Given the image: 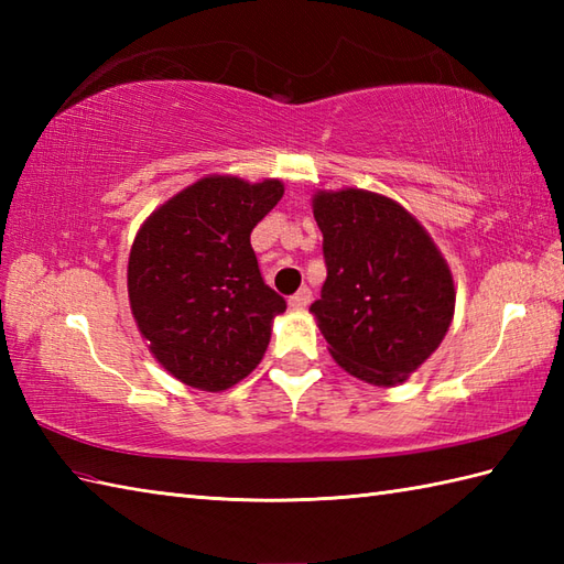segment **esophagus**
I'll list each match as a JSON object with an SVG mask.
<instances>
[{
  "mask_svg": "<svg viewBox=\"0 0 564 564\" xmlns=\"http://www.w3.org/2000/svg\"><path fill=\"white\" fill-rule=\"evenodd\" d=\"M310 301H313V291L301 289L295 295L289 297V305H291V310H305L310 305Z\"/></svg>",
  "mask_w": 564,
  "mask_h": 564,
  "instance_id": "34e87169",
  "label": "esophagus"
}]
</instances>
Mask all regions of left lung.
<instances>
[{
  "label": "left lung",
  "instance_id": "8db88e82",
  "mask_svg": "<svg viewBox=\"0 0 564 564\" xmlns=\"http://www.w3.org/2000/svg\"><path fill=\"white\" fill-rule=\"evenodd\" d=\"M313 213L327 281L310 313L332 358L370 386H400L453 322L448 261L410 210L373 191H317Z\"/></svg>",
  "mask_w": 564,
  "mask_h": 564
}]
</instances>
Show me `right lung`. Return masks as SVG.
<instances>
[{
    "mask_svg": "<svg viewBox=\"0 0 564 564\" xmlns=\"http://www.w3.org/2000/svg\"><path fill=\"white\" fill-rule=\"evenodd\" d=\"M283 182L208 174L140 225L128 257V301L158 364L188 388L223 392L267 354L283 297L261 279L249 235Z\"/></svg>",
    "mask_w": 564,
    "mask_h": 564,
    "instance_id": "right-lung-1",
    "label": "right lung"
}]
</instances>
